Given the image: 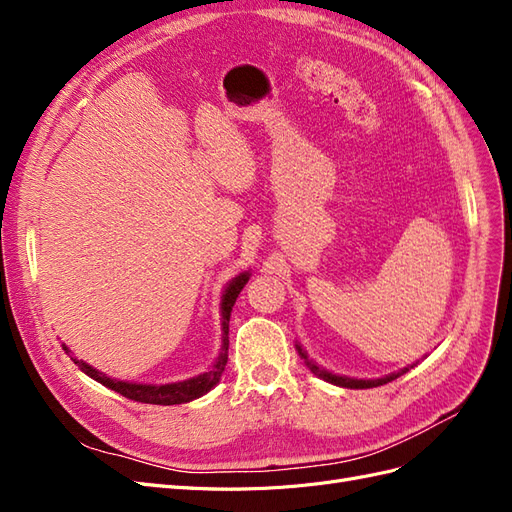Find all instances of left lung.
<instances>
[{
  "label": "left lung",
  "mask_w": 512,
  "mask_h": 512,
  "mask_svg": "<svg viewBox=\"0 0 512 512\" xmlns=\"http://www.w3.org/2000/svg\"><path fill=\"white\" fill-rule=\"evenodd\" d=\"M297 350H299V354H301V359H305V365H307L309 369H312L318 378L327 380V382H331V384H337V386H344V389H374V386H382V384H386V382H393V380H397L401 374H406V371H410V367H414V365L404 367V369L395 371V374H389V376H384V378H376V380H356V378H348V376H337V374H331V371L318 367L314 361H309V359H307L305 350H303L299 344H297Z\"/></svg>",
  "instance_id": "obj_1"
}]
</instances>
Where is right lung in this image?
Masks as SVG:
<instances>
[{
	"instance_id": "1",
	"label": "right lung",
	"mask_w": 512,
	"mask_h": 512,
	"mask_svg": "<svg viewBox=\"0 0 512 512\" xmlns=\"http://www.w3.org/2000/svg\"><path fill=\"white\" fill-rule=\"evenodd\" d=\"M247 280H250V273L243 271L239 273L235 280H232L224 294H222V352L218 356V361L213 363V367L209 371H205V374L200 376H194V378H188L183 382H170V384H136V382H123V380H113L108 378L106 374H102V371L94 369L91 365L74 359V356H70V359L81 367V371H85V374L89 378H94L96 382L104 384L106 389H111L123 397L128 399H134V401H141V404H156V406H175V404H188V401L200 397L209 393L215 384L220 382V376L222 371L226 367V361H228V320H230V312H232V305H235L239 292L243 290V286L247 284ZM64 350L70 354V350L64 346Z\"/></svg>"
}]
</instances>
